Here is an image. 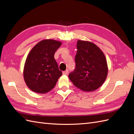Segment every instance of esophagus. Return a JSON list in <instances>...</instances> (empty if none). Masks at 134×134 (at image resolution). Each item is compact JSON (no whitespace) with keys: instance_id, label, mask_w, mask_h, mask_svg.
I'll return each instance as SVG.
<instances>
[{"instance_id":"esophagus-1","label":"esophagus","mask_w":134,"mask_h":134,"mask_svg":"<svg viewBox=\"0 0 134 134\" xmlns=\"http://www.w3.org/2000/svg\"><path fill=\"white\" fill-rule=\"evenodd\" d=\"M68 72H69V70L67 69V70H66L65 71H64L63 72V74L64 75H67V74H68Z\"/></svg>"}]
</instances>
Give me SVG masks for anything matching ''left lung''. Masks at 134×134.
I'll return each instance as SVG.
<instances>
[{
	"instance_id": "obj_1",
	"label": "left lung",
	"mask_w": 134,
	"mask_h": 134,
	"mask_svg": "<svg viewBox=\"0 0 134 134\" xmlns=\"http://www.w3.org/2000/svg\"><path fill=\"white\" fill-rule=\"evenodd\" d=\"M75 57V68L69 74L74 86L86 92L99 88L104 82L108 73L106 57L95 44L78 40Z\"/></svg>"
}]
</instances>
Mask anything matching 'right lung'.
I'll return each instance as SVG.
<instances>
[{
	"instance_id": "right-lung-1",
	"label": "right lung",
	"mask_w": 134,
	"mask_h": 134,
	"mask_svg": "<svg viewBox=\"0 0 134 134\" xmlns=\"http://www.w3.org/2000/svg\"><path fill=\"white\" fill-rule=\"evenodd\" d=\"M61 42L44 40L32 48L26 59L23 70L24 79L31 90L46 93L54 88L62 75L54 58Z\"/></svg>"
}]
</instances>
